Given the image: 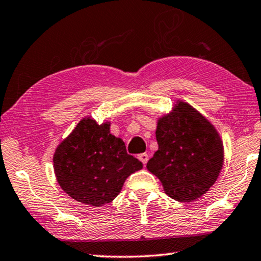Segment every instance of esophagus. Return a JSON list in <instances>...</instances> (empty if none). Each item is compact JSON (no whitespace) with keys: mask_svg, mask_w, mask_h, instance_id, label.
<instances>
[{"mask_svg":"<svg viewBox=\"0 0 261 261\" xmlns=\"http://www.w3.org/2000/svg\"><path fill=\"white\" fill-rule=\"evenodd\" d=\"M138 159L142 161L144 165H145L147 163V160H148V154H147V153H140V154L138 155Z\"/></svg>","mask_w":261,"mask_h":261,"instance_id":"obj_1","label":"esophagus"}]
</instances>
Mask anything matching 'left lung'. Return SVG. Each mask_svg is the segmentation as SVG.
<instances>
[{
	"label": "left lung",
	"instance_id": "left-lung-1",
	"mask_svg": "<svg viewBox=\"0 0 261 261\" xmlns=\"http://www.w3.org/2000/svg\"><path fill=\"white\" fill-rule=\"evenodd\" d=\"M159 119V148L146 167L173 200L190 202L208 192L223 165V144L214 126L187 103Z\"/></svg>",
	"mask_w": 261,
	"mask_h": 261
}]
</instances>
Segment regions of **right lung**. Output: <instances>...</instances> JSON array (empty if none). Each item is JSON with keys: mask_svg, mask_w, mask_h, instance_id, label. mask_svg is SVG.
I'll list each match as a JSON object with an SVG mask.
<instances>
[{"mask_svg": "<svg viewBox=\"0 0 261 261\" xmlns=\"http://www.w3.org/2000/svg\"><path fill=\"white\" fill-rule=\"evenodd\" d=\"M110 124L85 118L56 150L53 163L60 187L74 200L92 206L110 203L126 177L143 168L127 154L125 144L109 131Z\"/></svg>", "mask_w": 261, "mask_h": 261, "instance_id": "1", "label": "right lung"}]
</instances>
